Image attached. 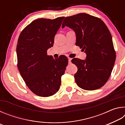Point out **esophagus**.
I'll list each match as a JSON object with an SVG mask.
<instances>
[{
  "label": "esophagus",
  "instance_id": "esophagus-1",
  "mask_svg": "<svg viewBox=\"0 0 125 125\" xmlns=\"http://www.w3.org/2000/svg\"><path fill=\"white\" fill-rule=\"evenodd\" d=\"M68 63H69V64H71V63H72L71 62V60H72V58H69V57H68Z\"/></svg>",
  "mask_w": 125,
  "mask_h": 125
}]
</instances>
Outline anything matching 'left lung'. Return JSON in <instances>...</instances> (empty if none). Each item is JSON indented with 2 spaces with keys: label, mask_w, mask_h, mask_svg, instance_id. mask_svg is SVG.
Wrapping results in <instances>:
<instances>
[{
  "label": "left lung",
  "mask_w": 125,
  "mask_h": 125,
  "mask_svg": "<svg viewBox=\"0 0 125 125\" xmlns=\"http://www.w3.org/2000/svg\"><path fill=\"white\" fill-rule=\"evenodd\" d=\"M65 26L75 31L76 46L86 53L85 60H72L78 67L74 74L76 83L86 90L101 88L109 79L116 60L109 30L100 18L85 13L66 17L62 28Z\"/></svg>",
  "instance_id": "1"
}]
</instances>
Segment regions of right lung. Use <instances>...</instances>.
I'll return each instance as SVG.
<instances>
[{"mask_svg": "<svg viewBox=\"0 0 125 125\" xmlns=\"http://www.w3.org/2000/svg\"><path fill=\"white\" fill-rule=\"evenodd\" d=\"M64 18L35 20L22 30L19 37L17 65L25 84L38 96L48 97L58 92L68 63L64 55L54 59L47 54Z\"/></svg>", "mask_w": 125, "mask_h": 125, "instance_id": "obj_1", "label": "right lung"}]
</instances>
